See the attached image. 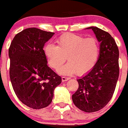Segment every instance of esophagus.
Instances as JSON below:
<instances>
[{
	"instance_id": "1",
	"label": "esophagus",
	"mask_w": 128,
	"mask_h": 128,
	"mask_svg": "<svg viewBox=\"0 0 128 128\" xmlns=\"http://www.w3.org/2000/svg\"><path fill=\"white\" fill-rule=\"evenodd\" d=\"M70 79V78H68V77H62V81L63 82H67L68 80H69Z\"/></svg>"
}]
</instances>
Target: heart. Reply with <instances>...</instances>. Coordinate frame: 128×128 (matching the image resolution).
<instances>
[{
  "instance_id": "heart-1",
  "label": "heart",
  "mask_w": 128,
  "mask_h": 128,
  "mask_svg": "<svg viewBox=\"0 0 128 128\" xmlns=\"http://www.w3.org/2000/svg\"><path fill=\"white\" fill-rule=\"evenodd\" d=\"M57 46L48 44L44 46V54L48 64L52 69L58 70L67 59L68 63L62 67L59 73L71 75L77 72L84 75L89 72L96 64L100 48L94 38H86L68 33L56 40Z\"/></svg>"
}]
</instances>
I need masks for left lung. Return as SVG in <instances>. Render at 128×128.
<instances>
[{"label": "left lung", "mask_w": 128, "mask_h": 128, "mask_svg": "<svg viewBox=\"0 0 128 128\" xmlns=\"http://www.w3.org/2000/svg\"><path fill=\"white\" fill-rule=\"evenodd\" d=\"M100 43V54L91 71L78 79L79 87L72 95L74 104L86 112L102 109L112 96L119 78V49L115 40L107 32L91 26Z\"/></svg>", "instance_id": "obj_1"}]
</instances>
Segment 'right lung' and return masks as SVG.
Returning a JSON list of instances; mask_svg holds the SVG:
<instances>
[{
	"label": "right lung",
	"mask_w": 128,
	"mask_h": 128,
	"mask_svg": "<svg viewBox=\"0 0 128 128\" xmlns=\"http://www.w3.org/2000/svg\"><path fill=\"white\" fill-rule=\"evenodd\" d=\"M54 33L27 28L14 36L9 49L10 79L16 95L30 108L40 109L52 102L60 76L47 66L44 44Z\"/></svg>",
	"instance_id": "obj_1"
}]
</instances>
